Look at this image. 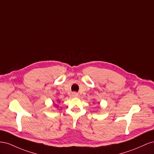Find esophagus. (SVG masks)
I'll return each instance as SVG.
<instances>
[{"label": "esophagus", "instance_id": "1", "mask_svg": "<svg viewBox=\"0 0 154 154\" xmlns=\"http://www.w3.org/2000/svg\"><path fill=\"white\" fill-rule=\"evenodd\" d=\"M72 97H77L78 96V94L76 93V92H73V93H72Z\"/></svg>", "mask_w": 154, "mask_h": 154}]
</instances>
